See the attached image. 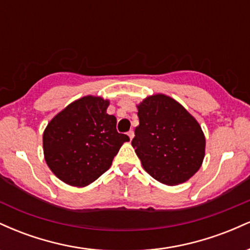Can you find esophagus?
Returning a JSON list of instances; mask_svg holds the SVG:
<instances>
[{
	"mask_svg": "<svg viewBox=\"0 0 250 250\" xmlns=\"http://www.w3.org/2000/svg\"><path fill=\"white\" fill-rule=\"evenodd\" d=\"M128 136H129V139H130V141H131V140H133V137H134V131L133 130L128 131Z\"/></svg>",
	"mask_w": 250,
	"mask_h": 250,
	"instance_id": "1",
	"label": "esophagus"
}]
</instances>
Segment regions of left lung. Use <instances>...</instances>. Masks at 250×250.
I'll return each mask as SVG.
<instances>
[{
  "mask_svg": "<svg viewBox=\"0 0 250 250\" xmlns=\"http://www.w3.org/2000/svg\"><path fill=\"white\" fill-rule=\"evenodd\" d=\"M136 107L140 125L131 146L143 169L163 185L188 181L205 159L206 137L199 122L165 94L146 97Z\"/></svg>",
  "mask_w": 250,
  "mask_h": 250,
  "instance_id": "8db88e82",
  "label": "left lung"
}]
</instances>
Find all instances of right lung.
I'll return each instance as SVG.
<instances>
[{"mask_svg":"<svg viewBox=\"0 0 250 250\" xmlns=\"http://www.w3.org/2000/svg\"><path fill=\"white\" fill-rule=\"evenodd\" d=\"M108 100L83 96L51 119L43 133V153L50 170L67 185L85 187L110 168L129 137L117 133Z\"/></svg>","mask_w":250,"mask_h":250,"instance_id":"add662e5","label":"right lung"}]
</instances>
